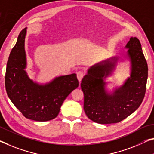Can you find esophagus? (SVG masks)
Returning <instances> with one entry per match:
<instances>
[{"label":"esophagus","mask_w":154,"mask_h":154,"mask_svg":"<svg viewBox=\"0 0 154 154\" xmlns=\"http://www.w3.org/2000/svg\"><path fill=\"white\" fill-rule=\"evenodd\" d=\"M84 75H85V73L81 70L77 72V78H78V80H79V82L81 81L82 78L84 77Z\"/></svg>","instance_id":"34e87169"}]
</instances>
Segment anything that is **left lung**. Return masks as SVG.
I'll return each instance as SVG.
<instances>
[{
    "instance_id": "obj_1",
    "label": "left lung",
    "mask_w": 154,
    "mask_h": 154,
    "mask_svg": "<svg viewBox=\"0 0 154 154\" xmlns=\"http://www.w3.org/2000/svg\"><path fill=\"white\" fill-rule=\"evenodd\" d=\"M125 47L131 64V75L112 94L105 90L104 80L115 67L117 57L89 68L81 81L84 110L87 116L99 124L117 123L128 117L140 105L145 95L148 66L140 41L131 37Z\"/></svg>"
}]
</instances>
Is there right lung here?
Returning <instances> with one entry per match:
<instances>
[{
    "instance_id": "right-lung-1",
    "label": "right lung",
    "mask_w": 154,
    "mask_h": 154,
    "mask_svg": "<svg viewBox=\"0 0 154 154\" xmlns=\"http://www.w3.org/2000/svg\"><path fill=\"white\" fill-rule=\"evenodd\" d=\"M26 28L18 35L7 64L5 89L15 107L25 118L35 121L52 120L58 115L65 99L79 85L76 74L59 76L44 85L34 82L25 72Z\"/></svg>"
}]
</instances>
